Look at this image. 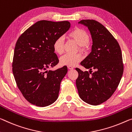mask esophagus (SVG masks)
<instances>
[{
  "label": "esophagus",
  "instance_id": "obj_1",
  "mask_svg": "<svg viewBox=\"0 0 132 132\" xmlns=\"http://www.w3.org/2000/svg\"><path fill=\"white\" fill-rule=\"evenodd\" d=\"M67 67H68V70H72V69L74 68H73V67H72V66H68Z\"/></svg>",
  "mask_w": 132,
  "mask_h": 132
}]
</instances>
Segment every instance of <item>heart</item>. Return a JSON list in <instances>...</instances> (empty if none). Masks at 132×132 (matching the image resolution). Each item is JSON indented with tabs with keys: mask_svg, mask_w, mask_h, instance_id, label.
I'll return each mask as SVG.
<instances>
[{
	"mask_svg": "<svg viewBox=\"0 0 132 132\" xmlns=\"http://www.w3.org/2000/svg\"><path fill=\"white\" fill-rule=\"evenodd\" d=\"M68 37L74 40L79 45L81 51L86 50L89 41L90 35L84 29L80 28H75L68 34ZM54 51L58 54L64 52V40L62 37H58L55 40L53 44ZM82 60V56L80 54L64 55L60 58V64L62 65L74 66Z\"/></svg>",
	"mask_w": 132,
	"mask_h": 132,
	"instance_id": "heart-1",
	"label": "heart"
}]
</instances>
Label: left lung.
Returning <instances> with one entry per match:
<instances>
[{"instance_id":"8db88e82","label":"left lung","mask_w":132,"mask_h":132,"mask_svg":"<svg viewBox=\"0 0 132 132\" xmlns=\"http://www.w3.org/2000/svg\"><path fill=\"white\" fill-rule=\"evenodd\" d=\"M79 23L90 30L93 45L92 52L80 63L90 71L76 68V86L83 101L97 106L110 98L120 83L124 68L122 54L118 42L100 22L86 19ZM92 69L96 71L93 72Z\"/></svg>"}]
</instances>
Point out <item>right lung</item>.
Masks as SVG:
<instances>
[{"instance_id":"right-lung-1","label":"right lung","mask_w":132,"mask_h":132,"mask_svg":"<svg viewBox=\"0 0 132 132\" xmlns=\"http://www.w3.org/2000/svg\"><path fill=\"white\" fill-rule=\"evenodd\" d=\"M70 28L68 21H39L19 36L16 43L12 72L17 86L28 101L45 107L58 98L67 67L47 71L59 62L53 44Z\"/></svg>"}]
</instances>
